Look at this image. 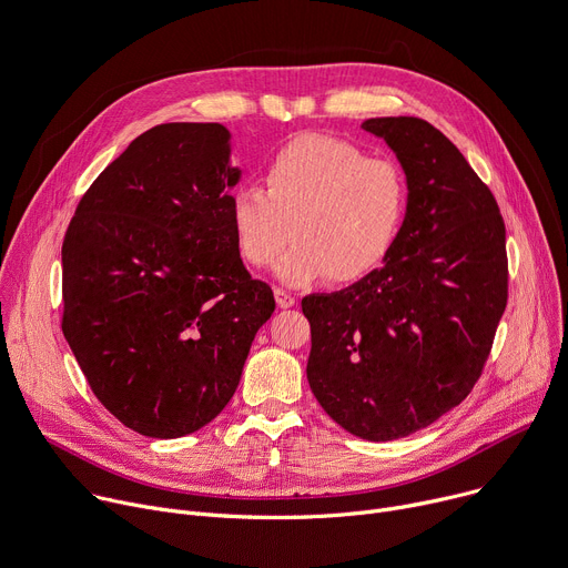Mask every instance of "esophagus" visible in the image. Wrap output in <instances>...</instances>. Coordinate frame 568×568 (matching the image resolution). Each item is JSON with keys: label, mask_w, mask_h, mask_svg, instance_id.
<instances>
[{"label": "esophagus", "mask_w": 568, "mask_h": 568, "mask_svg": "<svg viewBox=\"0 0 568 568\" xmlns=\"http://www.w3.org/2000/svg\"><path fill=\"white\" fill-rule=\"evenodd\" d=\"M274 296H276L278 307H292V305L296 303L294 294H290V292H287V290H283V287H276V290H274Z\"/></svg>", "instance_id": "1"}]
</instances>
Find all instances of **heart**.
I'll list each match as a JSON object with an SVG mask.
<instances>
[{
    "label": "heart",
    "mask_w": 568,
    "mask_h": 568,
    "mask_svg": "<svg viewBox=\"0 0 568 568\" xmlns=\"http://www.w3.org/2000/svg\"><path fill=\"white\" fill-rule=\"evenodd\" d=\"M409 181L387 159L363 146L313 135L276 151L265 168V190L231 192L229 217L240 255L267 267L292 237L276 265L287 285L331 276L346 283L367 276L392 251L407 215Z\"/></svg>",
    "instance_id": "obj_1"
}]
</instances>
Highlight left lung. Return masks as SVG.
Masks as SVG:
<instances>
[{"label": "left lung", "mask_w": 568, "mask_h": 568, "mask_svg": "<svg viewBox=\"0 0 568 568\" xmlns=\"http://www.w3.org/2000/svg\"><path fill=\"white\" fill-rule=\"evenodd\" d=\"M409 181L400 233L381 270L301 301L307 383L355 437L392 442L469 396L507 305L505 222L459 149L419 118H372Z\"/></svg>", "instance_id": "obj_1"}]
</instances>
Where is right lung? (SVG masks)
I'll use <instances>...</instances> for the list:
<instances>
[{
  "label": "right lung",
  "mask_w": 568,
  "mask_h": 568,
  "mask_svg": "<svg viewBox=\"0 0 568 568\" xmlns=\"http://www.w3.org/2000/svg\"><path fill=\"white\" fill-rule=\"evenodd\" d=\"M229 159L222 124L153 126L94 179L63 240V335L101 405L144 437L211 424L276 307L233 237Z\"/></svg>",
  "instance_id": "obj_1"
}]
</instances>
